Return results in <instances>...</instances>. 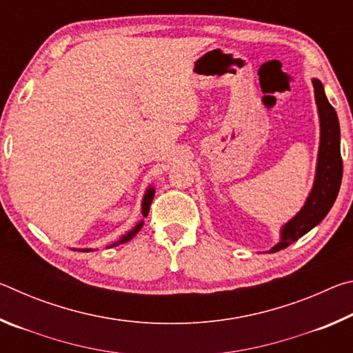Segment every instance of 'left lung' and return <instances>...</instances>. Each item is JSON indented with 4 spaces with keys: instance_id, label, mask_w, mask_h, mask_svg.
Returning a JSON list of instances; mask_svg holds the SVG:
<instances>
[{
    "instance_id": "obj_1",
    "label": "left lung",
    "mask_w": 353,
    "mask_h": 353,
    "mask_svg": "<svg viewBox=\"0 0 353 353\" xmlns=\"http://www.w3.org/2000/svg\"><path fill=\"white\" fill-rule=\"evenodd\" d=\"M316 105H318L321 140L318 152V165L313 188L310 191L305 204L294 218L286 223L280 230V241L270 252H277L288 248L318 225L330 212L336 201L343 179V159L339 146V121L338 115L325 97L324 87L319 79H313Z\"/></svg>"
}]
</instances>
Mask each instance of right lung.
<instances>
[{"label": "right lung", "mask_w": 353, "mask_h": 353, "mask_svg": "<svg viewBox=\"0 0 353 353\" xmlns=\"http://www.w3.org/2000/svg\"><path fill=\"white\" fill-rule=\"evenodd\" d=\"M154 193H155V190H154L152 187H149V188L146 190V193H145V198H143V202H141V213H143V216H145V218L148 216V213H149V207H151V202H152V199H154ZM141 227H143V221H140V223L137 224L132 230L128 232L126 235H123L121 238H119V240H118L117 243L110 244L109 248L118 246V244L128 243L129 240H132V238L137 235V232H140ZM81 250H83V252H88V250H92V249H81Z\"/></svg>", "instance_id": "right-lung-1"}]
</instances>
